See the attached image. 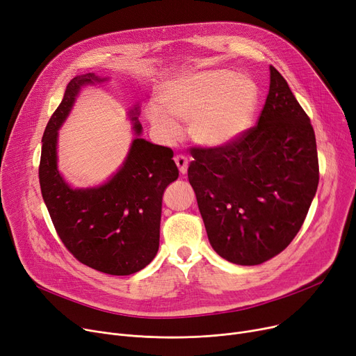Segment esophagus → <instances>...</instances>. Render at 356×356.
I'll use <instances>...</instances> for the list:
<instances>
[{"instance_id":"1","label":"esophagus","mask_w":356,"mask_h":356,"mask_svg":"<svg viewBox=\"0 0 356 356\" xmlns=\"http://www.w3.org/2000/svg\"><path fill=\"white\" fill-rule=\"evenodd\" d=\"M175 163H176V165L179 167V172H180L181 175H184L186 172H188L189 161H188V159H186L184 156H181V154L176 156V157H175Z\"/></svg>"}]
</instances>
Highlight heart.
Listing matches in <instances>:
<instances>
[{
    "label": "heart",
    "mask_w": 356,
    "mask_h": 356,
    "mask_svg": "<svg viewBox=\"0 0 356 356\" xmlns=\"http://www.w3.org/2000/svg\"><path fill=\"white\" fill-rule=\"evenodd\" d=\"M160 104L147 106V117L165 140H176L175 120L189 122L191 138L207 148L223 147L251 127L258 101V85L228 69L204 70L168 81L159 93Z\"/></svg>",
    "instance_id": "1"
}]
</instances>
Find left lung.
<instances>
[{
  "label": "left lung",
  "mask_w": 356,
  "mask_h": 356,
  "mask_svg": "<svg viewBox=\"0 0 356 356\" xmlns=\"http://www.w3.org/2000/svg\"><path fill=\"white\" fill-rule=\"evenodd\" d=\"M188 177L212 248L229 263L258 266L289 247L319 184L310 118L270 66L255 127L235 141L192 149Z\"/></svg>",
  "instance_id": "obj_1"
}]
</instances>
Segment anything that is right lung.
<instances>
[{"label":"right lung","mask_w":356,"mask_h":356,"mask_svg":"<svg viewBox=\"0 0 356 356\" xmlns=\"http://www.w3.org/2000/svg\"><path fill=\"white\" fill-rule=\"evenodd\" d=\"M105 78H73L50 117L42 145L39 179L51 222L67 251L82 264L111 275H129L159 251L164 189L179 177L173 149L141 138L138 106L131 109L137 134L120 170L90 189H72L58 170V131L82 86Z\"/></svg>","instance_id":"add662e5"}]
</instances>
